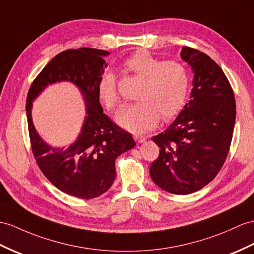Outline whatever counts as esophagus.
I'll return each mask as SVG.
<instances>
[{
	"instance_id": "1",
	"label": "esophagus",
	"mask_w": 254,
	"mask_h": 254,
	"mask_svg": "<svg viewBox=\"0 0 254 254\" xmlns=\"http://www.w3.org/2000/svg\"><path fill=\"white\" fill-rule=\"evenodd\" d=\"M133 139L137 143H142V142L145 141V138L143 135H140V134H133Z\"/></svg>"
}]
</instances>
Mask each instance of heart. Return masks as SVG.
<instances>
[{
	"instance_id": "1",
	"label": "heart",
	"mask_w": 254,
	"mask_h": 254,
	"mask_svg": "<svg viewBox=\"0 0 254 254\" xmlns=\"http://www.w3.org/2000/svg\"><path fill=\"white\" fill-rule=\"evenodd\" d=\"M124 70L142 78L137 98L139 101L126 103L117 112L116 121L126 130L145 132L158 120L168 121L183 108L190 88V72L178 60L162 61L145 51H137L123 61ZM100 101L109 111L120 101L116 77L112 72H103L98 80Z\"/></svg>"
}]
</instances>
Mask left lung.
<instances>
[{"instance_id":"1","label":"left lung","mask_w":254,"mask_h":254,"mask_svg":"<svg viewBox=\"0 0 254 254\" xmlns=\"http://www.w3.org/2000/svg\"><path fill=\"white\" fill-rule=\"evenodd\" d=\"M181 58L194 70L190 100L164 132L152 137L159 155L150 167L153 182L171 194L188 195L211 182L230 151L236 119L232 86L220 65L184 46Z\"/></svg>"}]
</instances>
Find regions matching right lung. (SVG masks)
Here are the masks:
<instances>
[{
    "instance_id": "1",
    "label": "right lung",
    "mask_w": 254,
    "mask_h": 254,
    "mask_svg": "<svg viewBox=\"0 0 254 254\" xmlns=\"http://www.w3.org/2000/svg\"><path fill=\"white\" fill-rule=\"evenodd\" d=\"M109 52L96 48L66 49L49 61L30 86L26 111L33 156L48 181L61 191L82 199L102 195L116 176L115 160L134 145L131 134L123 130L103 113L97 91L99 77ZM69 80L82 91L88 116L78 140L69 148L47 146L36 133L30 107L47 85Z\"/></svg>"
}]
</instances>
